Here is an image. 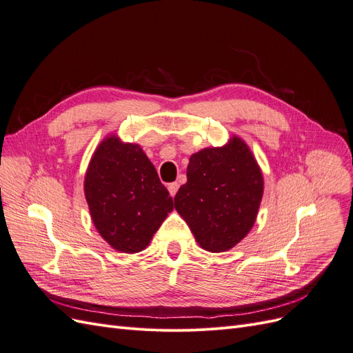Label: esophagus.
<instances>
[{
	"mask_svg": "<svg viewBox=\"0 0 353 353\" xmlns=\"http://www.w3.org/2000/svg\"><path fill=\"white\" fill-rule=\"evenodd\" d=\"M178 184L176 183H172V184H169L168 185V190H169V194L172 196V197H175V194H176V191H178Z\"/></svg>",
	"mask_w": 353,
	"mask_h": 353,
	"instance_id": "esophagus-1",
	"label": "esophagus"
}]
</instances>
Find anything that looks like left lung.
Instances as JSON below:
<instances>
[{
  "mask_svg": "<svg viewBox=\"0 0 353 353\" xmlns=\"http://www.w3.org/2000/svg\"><path fill=\"white\" fill-rule=\"evenodd\" d=\"M263 194L261 168L241 138L223 147L203 148L190 157L187 183L175 196V209L208 252H227L256 221Z\"/></svg>",
  "mask_w": 353,
  "mask_h": 353,
  "instance_id": "8db88e82",
  "label": "left lung"
}]
</instances>
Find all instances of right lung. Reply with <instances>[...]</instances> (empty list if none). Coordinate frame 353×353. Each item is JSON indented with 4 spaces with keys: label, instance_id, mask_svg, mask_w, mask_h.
I'll return each mask as SVG.
<instances>
[{
    "label": "right lung",
    "instance_id": "obj_1",
    "mask_svg": "<svg viewBox=\"0 0 353 353\" xmlns=\"http://www.w3.org/2000/svg\"><path fill=\"white\" fill-rule=\"evenodd\" d=\"M83 190L95 228L123 253L144 250L174 209L172 197L143 148L122 143L116 135L95 148Z\"/></svg>",
    "mask_w": 353,
    "mask_h": 353
}]
</instances>
